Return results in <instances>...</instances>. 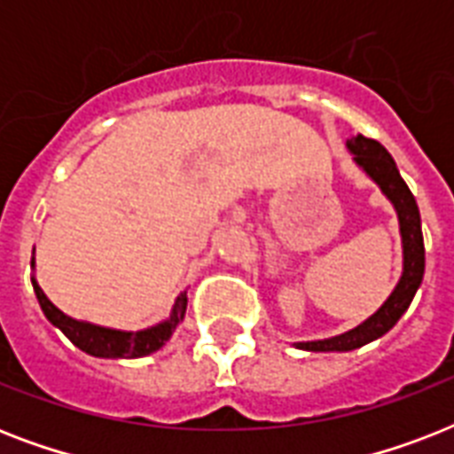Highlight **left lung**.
Masks as SVG:
<instances>
[{
	"label": "left lung",
	"instance_id": "left-lung-1",
	"mask_svg": "<svg viewBox=\"0 0 454 454\" xmlns=\"http://www.w3.org/2000/svg\"><path fill=\"white\" fill-rule=\"evenodd\" d=\"M348 151L353 153V160L380 184L391 202H394L398 221H401L403 235V276L401 283L395 285L391 297L384 301L372 317H367L365 323L358 325L356 330L344 332L339 337L323 339V341H299V348L306 351H353L358 346H365L367 341L387 334L394 327L401 316L408 310L410 301L415 297L417 287L422 285L424 278V238H422V219H419V207L415 202V195L410 192L408 184L398 174L394 157L388 155L387 148L358 134L348 141Z\"/></svg>",
	"mask_w": 454,
	"mask_h": 454
}]
</instances>
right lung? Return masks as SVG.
I'll return each instance as SVG.
<instances>
[{
  "mask_svg": "<svg viewBox=\"0 0 454 454\" xmlns=\"http://www.w3.org/2000/svg\"><path fill=\"white\" fill-rule=\"evenodd\" d=\"M32 287H35V294H37V301L42 306V310H44L46 320L56 325L77 348H82L89 356H96V358H144V356H151V353H155L157 348H162L167 344L171 332L176 330V325L184 320L185 303H188L185 292H181L176 303H174L169 320L155 325L151 330L120 332L108 330V327H98V325L91 323H80V320L66 316L63 310L56 309L46 299V294L42 292V287H39L35 278H32Z\"/></svg>",
  "mask_w": 454,
  "mask_h": 454,
  "instance_id": "right-lung-1",
  "label": "right lung"
}]
</instances>
